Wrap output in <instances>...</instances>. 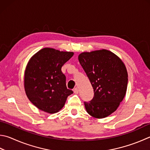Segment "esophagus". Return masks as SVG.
<instances>
[{
    "instance_id": "esophagus-1",
    "label": "esophagus",
    "mask_w": 150,
    "mask_h": 150,
    "mask_svg": "<svg viewBox=\"0 0 150 150\" xmlns=\"http://www.w3.org/2000/svg\"><path fill=\"white\" fill-rule=\"evenodd\" d=\"M73 92H74L75 94H78L79 93V88L76 87V88L73 89Z\"/></svg>"
}]
</instances>
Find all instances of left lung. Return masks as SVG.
Here are the masks:
<instances>
[{
  "instance_id": "left-lung-1",
  "label": "left lung",
  "mask_w": 150,
  "mask_h": 150,
  "mask_svg": "<svg viewBox=\"0 0 150 150\" xmlns=\"http://www.w3.org/2000/svg\"><path fill=\"white\" fill-rule=\"evenodd\" d=\"M78 58L94 89L93 99L84 102L87 113L96 119L110 115L126 94L128 73L125 64L105 49L84 52Z\"/></svg>"
}]
</instances>
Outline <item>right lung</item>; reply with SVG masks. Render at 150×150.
Returning <instances> with one entry per match:
<instances>
[{"instance_id": "obj_1", "label": "right lung", "mask_w": 150, "mask_h": 150, "mask_svg": "<svg viewBox=\"0 0 150 150\" xmlns=\"http://www.w3.org/2000/svg\"><path fill=\"white\" fill-rule=\"evenodd\" d=\"M73 54L44 48L29 59L24 72V88L30 102L40 110L58 112L73 93L67 89L66 77L62 72V67Z\"/></svg>"}]
</instances>
